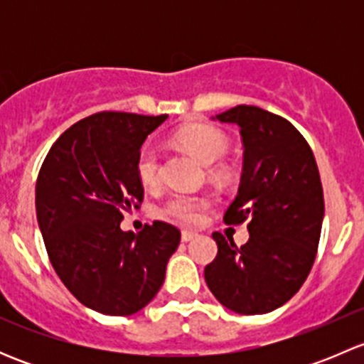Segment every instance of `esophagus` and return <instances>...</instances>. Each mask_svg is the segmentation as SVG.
<instances>
[{
  "mask_svg": "<svg viewBox=\"0 0 364 364\" xmlns=\"http://www.w3.org/2000/svg\"><path fill=\"white\" fill-rule=\"evenodd\" d=\"M193 237H197V232H193V230H183V232H181V240L185 241V243L192 241Z\"/></svg>",
  "mask_w": 364,
  "mask_h": 364,
  "instance_id": "34e87169",
  "label": "esophagus"
}]
</instances>
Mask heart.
Listing matches in <instances>:
<instances>
[{
  "instance_id": "b5f03b06",
  "label": "heart",
  "mask_w": 364,
  "mask_h": 364,
  "mask_svg": "<svg viewBox=\"0 0 364 364\" xmlns=\"http://www.w3.org/2000/svg\"><path fill=\"white\" fill-rule=\"evenodd\" d=\"M176 141L192 151L204 164L220 160L229 149V141L218 128L205 123H192L176 132ZM137 178L146 188H153L160 183V155L156 146L144 144L137 153L135 160ZM208 205V199L190 193H176L161 205V215L172 222L193 225L200 222V211Z\"/></svg>"
}]
</instances>
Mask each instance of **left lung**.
<instances>
[{
    "label": "left lung",
    "mask_w": 364,
    "mask_h": 364,
    "mask_svg": "<svg viewBox=\"0 0 364 364\" xmlns=\"http://www.w3.org/2000/svg\"><path fill=\"white\" fill-rule=\"evenodd\" d=\"M240 127L243 174L223 222L248 220L250 240L236 247L213 232L215 260L204 269L213 296L241 315H260L287 303L314 266L324 218L317 161L303 135L285 117L255 105L216 114Z\"/></svg>",
    "instance_id": "1"
}]
</instances>
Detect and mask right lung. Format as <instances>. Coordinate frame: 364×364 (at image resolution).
I'll return each instance as SVG.
<instances>
[{"label":"right lung","instance_id":"add662e5","mask_svg":"<svg viewBox=\"0 0 364 364\" xmlns=\"http://www.w3.org/2000/svg\"><path fill=\"white\" fill-rule=\"evenodd\" d=\"M167 119L98 112L77 121L47 153L36 179L38 227L65 287L104 315H132L165 280L181 232L153 222L124 232L123 211L144 199L135 160L146 137Z\"/></svg>","mask_w":364,"mask_h":364}]
</instances>
